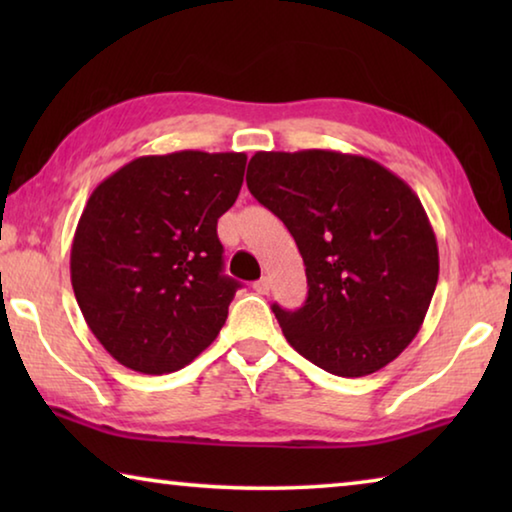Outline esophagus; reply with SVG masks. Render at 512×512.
<instances>
[{
  "instance_id": "esophagus-1",
  "label": "esophagus",
  "mask_w": 512,
  "mask_h": 512,
  "mask_svg": "<svg viewBox=\"0 0 512 512\" xmlns=\"http://www.w3.org/2000/svg\"><path fill=\"white\" fill-rule=\"evenodd\" d=\"M253 289H255L257 293H262V296H266V293L271 291V280H268V277H262V280H257V282L253 284Z\"/></svg>"
}]
</instances>
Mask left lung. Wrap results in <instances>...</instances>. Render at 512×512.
I'll return each instance as SVG.
<instances>
[{
    "mask_svg": "<svg viewBox=\"0 0 512 512\" xmlns=\"http://www.w3.org/2000/svg\"><path fill=\"white\" fill-rule=\"evenodd\" d=\"M246 183L305 262V305H273L291 348L339 377L400 357L438 282L436 235L413 189L375 160L323 149L259 151Z\"/></svg>",
    "mask_w": 512,
    "mask_h": 512,
    "instance_id": "obj_1",
    "label": "left lung"
}]
</instances>
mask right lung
<instances>
[{
  "label": "right lung",
  "mask_w": 512,
  "mask_h": 512,
  "mask_svg": "<svg viewBox=\"0 0 512 512\" xmlns=\"http://www.w3.org/2000/svg\"><path fill=\"white\" fill-rule=\"evenodd\" d=\"M244 169V153L144 155L92 192L69 271L85 323L121 366L176 372L221 332L241 284L223 275L216 221Z\"/></svg>",
  "instance_id": "add662e5"
}]
</instances>
